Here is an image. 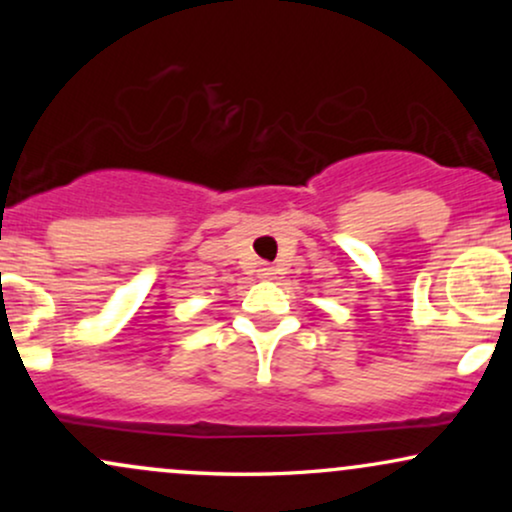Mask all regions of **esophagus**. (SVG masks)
<instances>
[{"label":"esophagus","mask_w":512,"mask_h":512,"mask_svg":"<svg viewBox=\"0 0 512 512\" xmlns=\"http://www.w3.org/2000/svg\"><path fill=\"white\" fill-rule=\"evenodd\" d=\"M257 274H260V279H272L274 269L272 267H260V269H257Z\"/></svg>","instance_id":"34e87169"}]
</instances>
